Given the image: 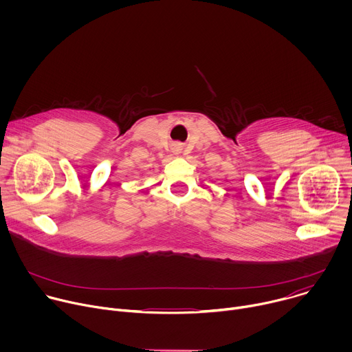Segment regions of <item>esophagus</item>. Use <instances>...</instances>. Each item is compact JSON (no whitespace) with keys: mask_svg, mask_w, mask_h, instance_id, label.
I'll return each mask as SVG.
<instances>
[{"mask_svg":"<svg viewBox=\"0 0 352 352\" xmlns=\"http://www.w3.org/2000/svg\"><path fill=\"white\" fill-rule=\"evenodd\" d=\"M179 150H181V146L179 144H174V152L179 153Z\"/></svg>","mask_w":352,"mask_h":352,"instance_id":"34e87169","label":"esophagus"}]
</instances>
